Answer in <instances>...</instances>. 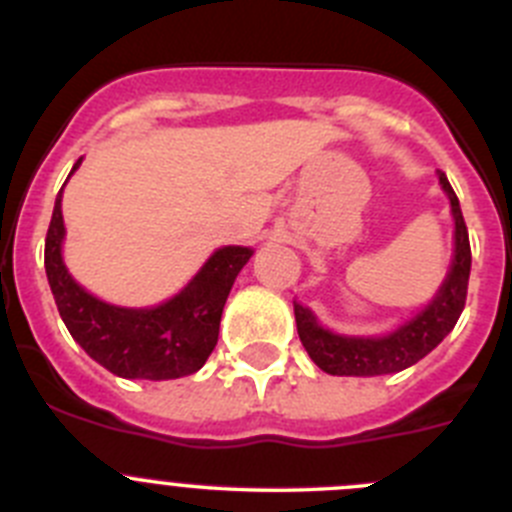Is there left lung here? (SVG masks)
Instances as JSON below:
<instances>
[{"instance_id":"1","label":"left lung","mask_w":512,"mask_h":512,"mask_svg":"<svg viewBox=\"0 0 512 512\" xmlns=\"http://www.w3.org/2000/svg\"><path fill=\"white\" fill-rule=\"evenodd\" d=\"M438 182L443 192L449 194L451 212H454V261L451 271L443 279L438 295L425 310H420L413 320L379 338L361 336H336L318 323L307 307L295 302L297 333L310 354V359L328 374L336 377H377V374H395L418 364L428 356L459 320L461 310L467 305L469 269H472V248L464 215H461L459 197L451 189L449 179L438 171Z\"/></svg>"}]
</instances>
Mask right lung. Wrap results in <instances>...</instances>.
Returning a JSON list of instances; mask_svg holds the SVG:
<instances>
[{"mask_svg": "<svg viewBox=\"0 0 512 512\" xmlns=\"http://www.w3.org/2000/svg\"><path fill=\"white\" fill-rule=\"evenodd\" d=\"M79 164L81 158L71 174ZM61 192L45 235V274L58 312L74 341L97 364L125 379L158 382L187 377L202 369L217 343L230 287L253 256L251 248H217L197 271V277L164 305L146 310L107 305L79 287L63 264L61 243L66 228L61 215Z\"/></svg>", "mask_w": 512, "mask_h": 512, "instance_id": "obj_1", "label": "right lung"}]
</instances>
